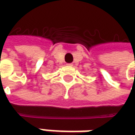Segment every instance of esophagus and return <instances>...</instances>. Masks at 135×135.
<instances>
[{
    "mask_svg": "<svg viewBox=\"0 0 135 135\" xmlns=\"http://www.w3.org/2000/svg\"><path fill=\"white\" fill-rule=\"evenodd\" d=\"M67 65H68V66H73V64H71V63H68V64H67Z\"/></svg>",
    "mask_w": 135,
    "mask_h": 135,
    "instance_id": "esophagus-1",
    "label": "esophagus"
}]
</instances>
